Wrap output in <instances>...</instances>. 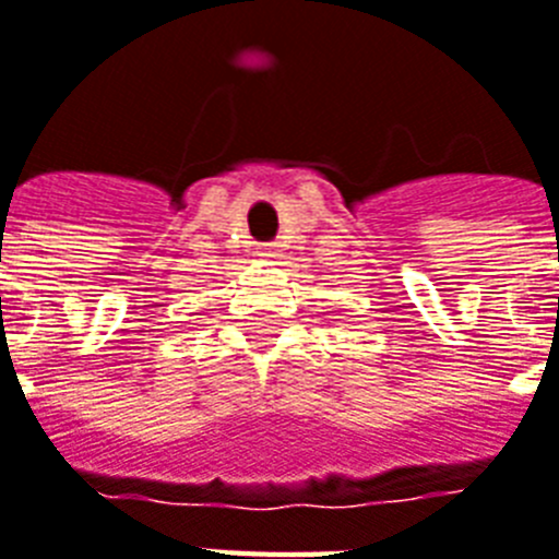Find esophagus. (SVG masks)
I'll return each mask as SVG.
<instances>
[{"label":"esophagus","instance_id":"34e87169","mask_svg":"<svg viewBox=\"0 0 559 559\" xmlns=\"http://www.w3.org/2000/svg\"><path fill=\"white\" fill-rule=\"evenodd\" d=\"M258 255L264 258V261H275V258H281V249L275 247V243H266V247H261V252Z\"/></svg>","mask_w":559,"mask_h":559}]
</instances>
